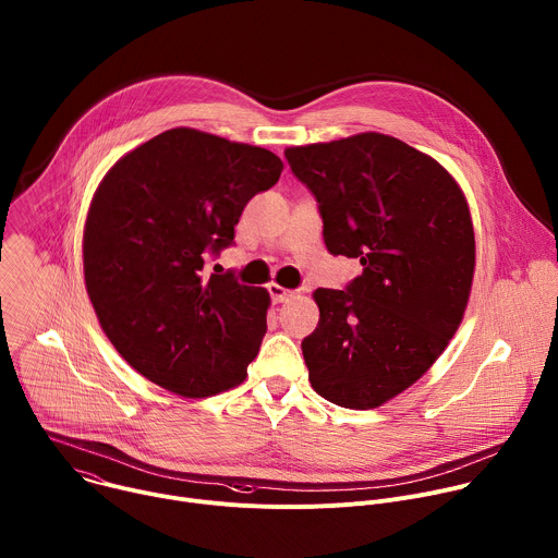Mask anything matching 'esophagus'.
Listing matches in <instances>:
<instances>
[{"mask_svg":"<svg viewBox=\"0 0 558 558\" xmlns=\"http://www.w3.org/2000/svg\"><path fill=\"white\" fill-rule=\"evenodd\" d=\"M267 291H269V298H271V302H274V304L287 302V300L293 295V291H289V289H284V287L276 284V282H271V284L267 287Z\"/></svg>","mask_w":558,"mask_h":558,"instance_id":"esophagus-1","label":"esophagus"}]
</instances>
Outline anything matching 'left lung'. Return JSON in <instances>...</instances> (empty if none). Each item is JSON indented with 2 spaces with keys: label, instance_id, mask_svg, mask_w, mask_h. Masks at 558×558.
Wrapping results in <instances>:
<instances>
[{
  "label": "left lung",
  "instance_id": "8db88e82",
  "mask_svg": "<svg viewBox=\"0 0 558 558\" xmlns=\"http://www.w3.org/2000/svg\"><path fill=\"white\" fill-rule=\"evenodd\" d=\"M284 157L317 202L326 250L363 265L345 289L313 293L308 381L339 408H379L427 373L462 322L475 271L466 199L434 157L384 133Z\"/></svg>",
  "mask_w": 558,
  "mask_h": 558
}]
</instances>
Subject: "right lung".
<instances>
[{"label": "right lung", "mask_w": 558, "mask_h": 558, "mask_svg": "<svg viewBox=\"0 0 558 558\" xmlns=\"http://www.w3.org/2000/svg\"><path fill=\"white\" fill-rule=\"evenodd\" d=\"M280 172L267 148L179 126L100 181L83 234L85 287L105 335L148 381L191 399L245 381L269 293L208 274L206 258L234 243L247 202Z\"/></svg>", "instance_id": "add662e5"}]
</instances>
